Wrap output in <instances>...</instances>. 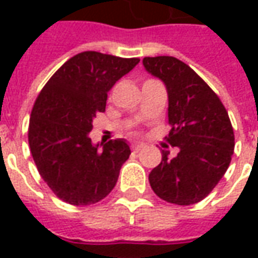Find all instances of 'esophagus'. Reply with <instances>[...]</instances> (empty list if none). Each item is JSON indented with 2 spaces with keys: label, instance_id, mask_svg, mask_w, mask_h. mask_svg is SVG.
<instances>
[{
  "label": "esophagus",
  "instance_id": "obj_1",
  "mask_svg": "<svg viewBox=\"0 0 258 258\" xmlns=\"http://www.w3.org/2000/svg\"><path fill=\"white\" fill-rule=\"evenodd\" d=\"M145 144H133V146H131V148H133V151L134 152H140L141 149H144V148H145Z\"/></svg>",
  "mask_w": 258,
  "mask_h": 258
}]
</instances>
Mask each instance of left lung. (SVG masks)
Returning a JSON list of instances; mask_svg holds the SVG:
<instances>
[{
	"label": "left lung",
	"instance_id": "obj_1",
	"mask_svg": "<svg viewBox=\"0 0 258 258\" xmlns=\"http://www.w3.org/2000/svg\"><path fill=\"white\" fill-rule=\"evenodd\" d=\"M142 63L167 88V142L179 149L174 159L163 149L149 184L168 203H198L214 189L231 163L235 138L228 113L214 91L179 59L144 58Z\"/></svg>",
	"mask_w": 258,
	"mask_h": 258
}]
</instances>
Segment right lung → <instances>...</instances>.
Here are the masks:
<instances>
[{
  "instance_id": "right-lung-1",
  "label": "right lung",
  "mask_w": 258,
  "mask_h": 258,
  "mask_svg": "<svg viewBox=\"0 0 258 258\" xmlns=\"http://www.w3.org/2000/svg\"><path fill=\"white\" fill-rule=\"evenodd\" d=\"M140 63L87 51L70 58L49 79L31 110L29 145L38 173L59 199L94 205L112 192L131 155L123 138L92 144V121L105 112L107 92Z\"/></svg>"
}]
</instances>
